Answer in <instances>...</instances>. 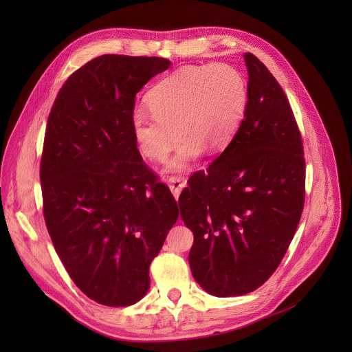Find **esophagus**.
Wrapping results in <instances>:
<instances>
[{"mask_svg": "<svg viewBox=\"0 0 352 352\" xmlns=\"http://www.w3.org/2000/svg\"><path fill=\"white\" fill-rule=\"evenodd\" d=\"M166 184H168V187L175 198L179 197L182 188L186 187V182H184V179L181 177H170L168 179H166Z\"/></svg>", "mask_w": 352, "mask_h": 352, "instance_id": "34e87169", "label": "esophagus"}]
</instances>
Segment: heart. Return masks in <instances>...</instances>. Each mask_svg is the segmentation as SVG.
Segmentation results:
<instances>
[{"mask_svg": "<svg viewBox=\"0 0 352 352\" xmlns=\"http://www.w3.org/2000/svg\"><path fill=\"white\" fill-rule=\"evenodd\" d=\"M146 100L151 111L135 109L131 121L138 150L162 161L179 135L165 170L182 173L206 148L217 153L231 142L245 114L248 87L231 65H190L161 80Z\"/></svg>", "mask_w": 352, "mask_h": 352, "instance_id": "heart-1", "label": "heart"}]
</instances>
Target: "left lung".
I'll use <instances>...</instances> for the list:
<instances>
[{
	"mask_svg": "<svg viewBox=\"0 0 352 352\" xmlns=\"http://www.w3.org/2000/svg\"><path fill=\"white\" fill-rule=\"evenodd\" d=\"M248 102L228 146L178 199L194 234V280L215 297L261 287L278 268L300 224L305 195L302 141L283 88L245 52Z\"/></svg>",
	"mask_w": 352,
	"mask_h": 352,
	"instance_id": "8db88e82",
	"label": "left lung"
}]
</instances>
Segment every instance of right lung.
I'll return each mask as SVG.
<instances>
[{
  "mask_svg": "<svg viewBox=\"0 0 352 352\" xmlns=\"http://www.w3.org/2000/svg\"><path fill=\"white\" fill-rule=\"evenodd\" d=\"M170 65L101 55L65 81L48 117L40 170L45 224L74 284L107 307L133 305L148 292L150 264L178 218L131 125L137 92Z\"/></svg>",
  "mask_w": 352,
  "mask_h": 352,
  "instance_id": "obj_1",
  "label": "right lung"
}]
</instances>
